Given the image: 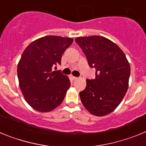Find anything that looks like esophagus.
I'll use <instances>...</instances> for the list:
<instances>
[{
    "instance_id": "34e87169",
    "label": "esophagus",
    "mask_w": 146,
    "mask_h": 146,
    "mask_svg": "<svg viewBox=\"0 0 146 146\" xmlns=\"http://www.w3.org/2000/svg\"><path fill=\"white\" fill-rule=\"evenodd\" d=\"M70 79L72 80H74L77 79V77H74V76H73V75H70Z\"/></svg>"
}]
</instances>
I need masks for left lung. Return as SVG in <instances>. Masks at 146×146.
I'll use <instances>...</instances> for the list:
<instances>
[{"label":"left lung","mask_w":146,"mask_h":146,"mask_svg":"<svg viewBox=\"0 0 146 146\" xmlns=\"http://www.w3.org/2000/svg\"><path fill=\"white\" fill-rule=\"evenodd\" d=\"M75 42L96 69V77L86 80L80 92L82 105L90 113L104 116L114 111L129 87L130 65L124 52L111 40L101 36L77 37Z\"/></svg>","instance_id":"8db88e82"}]
</instances>
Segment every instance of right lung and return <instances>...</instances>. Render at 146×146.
<instances>
[{
  "label": "right lung",
  "instance_id": "add662e5",
  "mask_svg": "<svg viewBox=\"0 0 146 146\" xmlns=\"http://www.w3.org/2000/svg\"><path fill=\"white\" fill-rule=\"evenodd\" d=\"M72 42V38L47 36L32 42L23 51L17 65L19 86L33 109L47 113L64 100L70 80L52 67L60 64L62 55Z\"/></svg>",
  "mask_w": 146,
  "mask_h": 146
}]
</instances>
